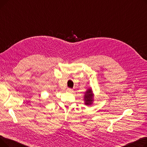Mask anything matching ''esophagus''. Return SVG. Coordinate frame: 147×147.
I'll use <instances>...</instances> for the list:
<instances>
[{
	"instance_id": "obj_1",
	"label": "esophagus",
	"mask_w": 147,
	"mask_h": 147,
	"mask_svg": "<svg viewBox=\"0 0 147 147\" xmlns=\"http://www.w3.org/2000/svg\"><path fill=\"white\" fill-rule=\"evenodd\" d=\"M67 90L68 92H71L73 91V89H72L71 88H67Z\"/></svg>"
}]
</instances>
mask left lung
I'll list each match as a JSON object with an SVG mask.
<instances>
[{"label":"left lung","instance_id":"8db88e82","mask_svg":"<svg viewBox=\"0 0 147 147\" xmlns=\"http://www.w3.org/2000/svg\"><path fill=\"white\" fill-rule=\"evenodd\" d=\"M92 97H93V94L92 93L91 89L88 90L84 95V101H85L86 105H90L92 104V102L93 101Z\"/></svg>","mask_w":147,"mask_h":147}]
</instances>
